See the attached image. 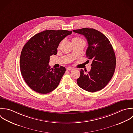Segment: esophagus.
<instances>
[{"instance_id": "1", "label": "esophagus", "mask_w": 133, "mask_h": 133, "mask_svg": "<svg viewBox=\"0 0 133 133\" xmlns=\"http://www.w3.org/2000/svg\"><path fill=\"white\" fill-rule=\"evenodd\" d=\"M74 68H72V67H68V68H67V70H69V71L74 70Z\"/></svg>"}]
</instances>
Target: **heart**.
I'll use <instances>...</instances> for the list:
<instances>
[{"mask_svg": "<svg viewBox=\"0 0 133 133\" xmlns=\"http://www.w3.org/2000/svg\"><path fill=\"white\" fill-rule=\"evenodd\" d=\"M84 41V40H83L82 39L79 38V37H75L72 39V41ZM62 44V42L59 43L58 46H59Z\"/></svg>", "mask_w": 133, "mask_h": 133, "instance_id": "heart-1", "label": "heart"}]
</instances>
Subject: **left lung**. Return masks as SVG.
<instances>
[{
	"label": "left lung",
	"instance_id": "1",
	"mask_svg": "<svg viewBox=\"0 0 133 133\" xmlns=\"http://www.w3.org/2000/svg\"><path fill=\"white\" fill-rule=\"evenodd\" d=\"M73 31L86 38L88 43L86 56L92 61L90 71L81 70L77 84L90 92L100 91L109 83L115 71L116 58L112 46L103 34L95 29L84 28Z\"/></svg>",
	"mask_w": 133,
	"mask_h": 133
}]
</instances>
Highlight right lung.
I'll list each match as a JSON object with an SVG mask.
<instances>
[{
	"mask_svg": "<svg viewBox=\"0 0 133 133\" xmlns=\"http://www.w3.org/2000/svg\"><path fill=\"white\" fill-rule=\"evenodd\" d=\"M67 30H46L36 34L24 45L20 56V70L25 82L34 91L47 94L55 90L65 72L63 66L52 70L50 57L56 55L61 41L71 34Z\"/></svg>",
	"mask_w": 133,
	"mask_h": 133,
	"instance_id": "add662e5",
	"label": "right lung"
}]
</instances>
